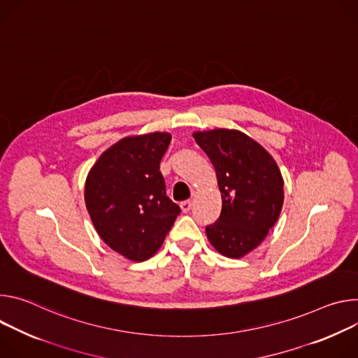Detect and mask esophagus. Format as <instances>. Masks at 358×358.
<instances>
[{
    "label": "esophagus",
    "instance_id": "obj_1",
    "mask_svg": "<svg viewBox=\"0 0 358 358\" xmlns=\"http://www.w3.org/2000/svg\"><path fill=\"white\" fill-rule=\"evenodd\" d=\"M180 209H182L183 213H187L192 209V201H183L180 203Z\"/></svg>",
    "mask_w": 358,
    "mask_h": 358
}]
</instances>
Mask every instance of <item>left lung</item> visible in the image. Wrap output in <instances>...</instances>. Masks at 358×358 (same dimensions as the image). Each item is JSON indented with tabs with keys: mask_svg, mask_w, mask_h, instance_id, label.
Returning a JSON list of instances; mask_svg holds the SVG:
<instances>
[{
	"mask_svg": "<svg viewBox=\"0 0 358 358\" xmlns=\"http://www.w3.org/2000/svg\"><path fill=\"white\" fill-rule=\"evenodd\" d=\"M194 141L215 166L222 193L219 219L206 226L212 246L239 259L256 249L283 206V178L271 155L241 131L194 132Z\"/></svg>",
	"mask_w": 358,
	"mask_h": 358,
	"instance_id": "1",
	"label": "left lung"
}]
</instances>
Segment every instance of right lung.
I'll return each mask as SVG.
<instances>
[{"mask_svg":"<svg viewBox=\"0 0 358 358\" xmlns=\"http://www.w3.org/2000/svg\"><path fill=\"white\" fill-rule=\"evenodd\" d=\"M171 139L168 132L124 138L99 156L85 182V205L99 237L134 262L159 250L180 213L159 171Z\"/></svg>","mask_w":358,"mask_h":358,"instance_id":"add662e5","label":"right lung"}]
</instances>
